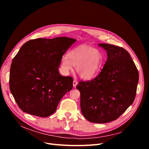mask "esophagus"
<instances>
[{
    "label": "esophagus",
    "instance_id": "obj_1",
    "mask_svg": "<svg viewBox=\"0 0 149 149\" xmlns=\"http://www.w3.org/2000/svg\"><path fill=\"white\" fill-rule=\"evenodd\" d=\"M77 84H78L77 80L76 79H74V81H73V86H74V88H75V87H76V86L77 85Z\"/></svg>",
    "mask_w": 149,
    "mask_h": 149
}]
</instances>
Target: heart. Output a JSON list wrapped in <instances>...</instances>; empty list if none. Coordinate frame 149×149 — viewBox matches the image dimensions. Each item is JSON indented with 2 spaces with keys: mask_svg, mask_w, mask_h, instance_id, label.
<instances>
[{
  "mask_svg": "<svg viewBox=\"0 0 149 149\" xmlns=\"http://www.w3.org/2000/svg\"><path fill=\"white\" fill-rule=\"evenodd\" d=\"M102 63L103 55L100 51L83 45L72 49L68 56L63 57L61 66L63 71L67 74L74 66L80 77L88 80L97 74Z\"/></svg>",
  "mask_w": 149,
  "mask_h": 149,
  "instance_id": "1",
  "label": "heart"
}]
</instances>
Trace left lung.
Returning a JSON list of instances; mask_svg holds the SVG:
<instances>
[{"label":"left lung","mask_w":149,"mask_h":149,"mask_svg":"<svg viewBox=\"0 0 149 149\" xmlns=\"http://www.w3.org/2000/svg\"><path fill=\"white\" fill-rule=\"evenodd\" d=\"M107 58L100 73L87 81H80V107L89 121L106 123L120 117L135 100L139 73L129 53L120 46L101 43Z\"/></svg>","instance_id":"obj_1"}]
</instances>
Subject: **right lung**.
<instances>
[{
    "instance_id": "obj_1",
    "label": "right lung",
    "mask_w": 149,
    "mask_h": 149,
    "mask_svg": "<svg viewBox=\"0 0 149 149\" xmlns=\"http://www.w3.org/2000/svg\"><path fill=\"white\" fill-rule=\"evenodd\" d=\"M75 39L38 38L23 44L12 61L10 89L21 110L47 117L73 87V79L58 72L61 58Z\"/></svg>"
}]
</instances>
